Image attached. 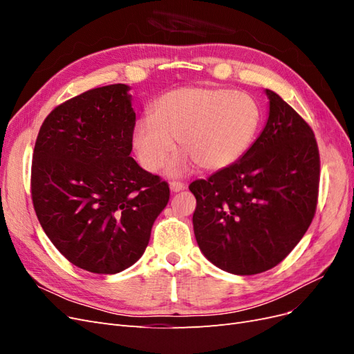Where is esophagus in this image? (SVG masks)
Returning a JSON list of instances; mask_svg holds the SVG:
<instances>
[{"label":"esophagus","instance_id":"obj_1","mask_svg":"<svg viewBox=\"0 0 354 354\" xmlns=\"http://www.w3.org/2000/svg\"><path fill=\"white\" fill-rule=\"evenodd\" d=\"M169 189H171V192H173V194H177V192L185 190V185L180 183V181H171Z\"/></svg>","mask_w":354,"mask_h":354}]
</instances>
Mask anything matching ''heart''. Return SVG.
<instances>
[{
  "label": "heart",
  "instance_id": "b5f03b06",
  "mask_svg": "<svg viewBox=\"0 0 354 354\" xmlns=\"http://www.w3.org/2000/svg\"><path fill=\"white\" fill-rule=\"evenodd\" d=\"M263 109L251 94L218 87H185L168 91L152 106V118L138 120L131 131L133 151L147 171L169 162L168 174L181 176L196 164L220 171L250 151L263 125Z\"/></svg>",
  "mask_w": 354,
  "mask_h": 354
}]
</instances>
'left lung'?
<instances>
[{"label":"left lung","instance_id":"8db88e82","mask_svg":"<svg viewBox=\"0 0 354 354\" xmlns=\"http://www.w3.org/2000/svg\"><path fill=\"white\" fill-rule=\"evenodd\" d=\"M264 93L269 118L250 151L189 186L199 250L233 274L279 264L304 236L317 203L320 162L312 128L279 94Z\"/></svg>","mask_w":354,"mask_h":354}]
</instances>
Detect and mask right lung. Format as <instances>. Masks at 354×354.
Segmentation results:
<instances>
[{"mask_svg": "<svg viewBox=\"0 0 354 354\" xmlns=\"http://www.w3.org/2000/svg\"><path fill=\"white\" fill-rule=\"evenodd\" d=\"M130 87L113 84L62 103L46 118L32 158L41 227L66 259L115 274L143 255L169 187L130 156Z\"/></svg>", "mask_w": 354, "mask_h": 354, "instance_id": "obj_1", "label": "right lung"}]
</instances>
